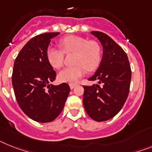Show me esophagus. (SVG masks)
<instances>
[{
  "label": "esophagus",
  "instance_id": "esophagus-1",
  "mask_svg": "<svg viewBox=\"0 0 152 152\" xmlns=\"http://www.w3.org/2000/svg\"><path fill=\"white\" fill-rule=\"evenodd\" d=\"M76 86V84H74V83H71V84H69V86H70V89H71V90H72V89H73L74 87H75V86Z\"/></svg>",
  "mask_w": 152,
  "mask_h": 152
}]
</instances>
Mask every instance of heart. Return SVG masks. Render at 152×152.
Returning <instances> with one entry per match:
<instances>
[{
  "instance_id": "1",
  "label": "heart",
  "mask_w": 152,
  "mask_h": 152,
  "mask_svg": "<svg viewBox=\"0 0 152 152\" xmlns=\"http://www.w3.org/2000/svg\"><path fill=\"white\" fill-rule=\"evenodd\" d=\"M62 49L48 46L46 57L49 64L55 69L61 68L64 62L65 53L74 52L73 62L76 65L66 67L58 75L59 81L68 83H76L83 76L86 69L93 71L101 61V48L99 43L76 35H69L59 41Z\"/></svg>"
}]
</instances>
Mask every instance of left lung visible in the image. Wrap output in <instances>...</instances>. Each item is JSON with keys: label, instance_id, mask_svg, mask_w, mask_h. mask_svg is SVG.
I'll list each match as a JSON object with an SVG mask.
<instances>
[{"label": "left lung", "instance_id": "left-lung-1", "mask_svg": "<svg viewBox=\"0 0 152 152\" xmlns=\"http://www.w3.org/2000/svg\"><path fill=\"white\" fill-rule=\"evenodd\" d=\"M103 46L100 66L89 80L98 84L83 86V106L96 121L113 118L123 107L129 94L131 70L127 54L110 36L100 31H91ZM101 86H100L99 85Z\"/></svg>", "mask_w": 152, "mask_h": 152}]
</instances>
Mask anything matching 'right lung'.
Here are the masks:
<instances>
[{"label":"right lung","mask_w":152,"mask_h":152,"mask_svg":"<svg viewBox=\"0 0 152 152\" xmlns=\"http://www.w3.org/2000/svg\"><path fill=\"white\" fill-rule=\"evenodd\" d=\"M59 32L43 33L28 42L14 63L12 85L19 107L31 119L40 123L54 121L64 107L70 87L50 84L56 77L46 57L51 39Z\"/></svg>","instance_id":"add662e5"}]
</instances>
